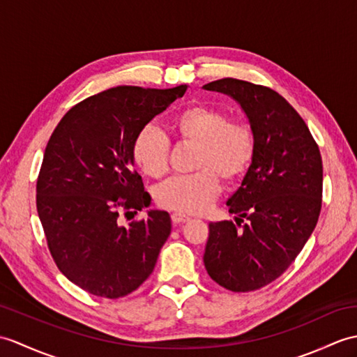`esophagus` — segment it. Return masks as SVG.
<instances>
[{"label":"esophagus","mask_w":357,"mask_h":357,"mask_svg":"<svg viewBox=\"0 0 357 357\" xmlns=\"http://www.w3.org/2000/svg\"><path fill=\"white\" fill-rule=\"evenodd\" d=\"M172 220H173V223H175V225H181V223L188 222L190 218L185 216V214H182V213H173L172 214Z\"/></svg>","instance_id":"34e87169"}]
</instances>
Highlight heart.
Here are the masks:
<instances>
[{
	"instance_id": "obj_1",
	"label": "heart",
	"mask_w": 357,
	"mask_h": 357,
	"mask_svg": "<svg viewBox=\"0 0 357 357\" xmlns=\"http://www.w3.org/2000/svg\"><path fill=\"white\" fill-rule=\"evenodd\" d=\"M169 129L178 143L195 146L196 172L156 188V204L182 214L205 213L220 193V178L233 184L250 169L255 155L254 132L246 123L228 120L222 109L208 105L182 107L172 115ZM130 155L144 175L160 179L169 170L170 139L147 123L132 139Z\"/></svg>"
}]
</instances>
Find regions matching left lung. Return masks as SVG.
Instances as JSON below:
<instances>
[{
    "label": "left lung",
    "instance_id": "obj_1",
    "mask_svg": "<svg viewBox=\"0 0 357 357\" xmlns=\"http://www.w3.org/2000/svg\"><path fill=\"white\" fill-rule=\"evenodd\" d=\"M242 106L255 155L228 199L233 220L211 222L204 264L233 292H251L283 273L312 236L322 204V160L301 115L275 91L238 79L204 85Z\"/></svg>",
    "mask_w": 357,
    "mask_h": 357
}]
</instances>
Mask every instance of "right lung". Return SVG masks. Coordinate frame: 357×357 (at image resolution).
Here are the masks:
<instances>
[{"instance_id":"obj_1","label":"right lung","mask_w":357,"mask_h":357,"mask_svg":"<svg viewBox=\"0 0 357 357\" xmlns=\"http://www.w3.org/2000/svg\"><path fill=\"white\" fill-rule=\"evenodd\" d=\"M185 91H102L73 106L48 139L36 182L38 214L56 266L89 294L126 296L153 272L172 220L167 211L151 210L129 227L119 223L121 211L151 205L130 146L138 129Z\"/></svg>"}]
</instances>
